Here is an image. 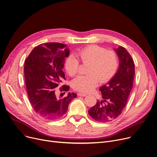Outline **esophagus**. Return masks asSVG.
I'll list each match as a JSON object with an SVG mask.
<instances>
[{
	"label": "esophagus",
	"instance_id": "obj_1",
	"mask_svg": "<svg viewBox=\"0 0 157 157\" xmlns=\"http://www.w3.org/2000/svg\"><path fill=\"white\" fill-rule=\"evenodd\" d=\"M77 95L78 96H81V97H85L86 95V94H83V93H78Z\"/></svg>",
	"mask_w": 157,
	"mask_h": 157
}]
</instances>
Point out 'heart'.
Here are the masks:
<instances>
[{
  "mask_svg": "<svg viewBox=\"0 0 157 157\" xmlns=\"http://www.w3.org/2000/svg\"><path fill=\"white\" fill-rule=\"evenodd\" d=\"M77 55L82 63H89L86 70L89 74L80 75L72 82V87L81 92H90L98 85L99 81L100 83L109 82L115 75L119 66L118 56L115 51L97 45L82 48ZM79 59L73 55L66 59L65 67L70 76L75 77L78 74Z\"/></svg>",
  "mask_w": 157,
  "mask_h": 157,
  "instance_id": "1",
  "label": "heart"
}]
</instances>
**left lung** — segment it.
I'll list each match as a JSON object with an SVG mask.
<instances>
[{"mask_svg": "<svg viewBox=\"0 0 157 157\" xmlns=\"http://www.w3.org/2000/svg\"><path fill=\"white\" fill-rule=\"evenodd\" d=\"M115 51L120 60L118 71L107 85L99 89L103 100H97L89 110L90 116L98 122L106 123L117 118L124 110L133 88V60L123 47H120Z\"/></svg>", "mask_w": 157, "mask_h": 157, "instance_id": "8db88e82", "label": "left lung"}]
</instances>
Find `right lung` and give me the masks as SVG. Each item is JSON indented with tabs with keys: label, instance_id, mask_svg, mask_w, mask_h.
Here are the masks:
<instances>
[{
	"label": "right lung",
	"instance_id": "1",
	"mask_svg": "<svg viewBox=\"0 0 157 157\" xmlns=\"http://www.w3.org/2000/svg\"><path fill=\"white\" fill-rule=\"evenodd\" d=\"M69 52L65 44L45 43L35 47L25 60L28 98L34 111L42 118L54 120L62 117L69 103L77 97L75 93H69L63 98L56 97L55 94L59 87L60 91L64 94L69 90L68 85L61 86L62 80L66 79L62 68Z\"/></svg>",
	"mask_w": 157,
	"mask_h": 157
}]
</instances>
